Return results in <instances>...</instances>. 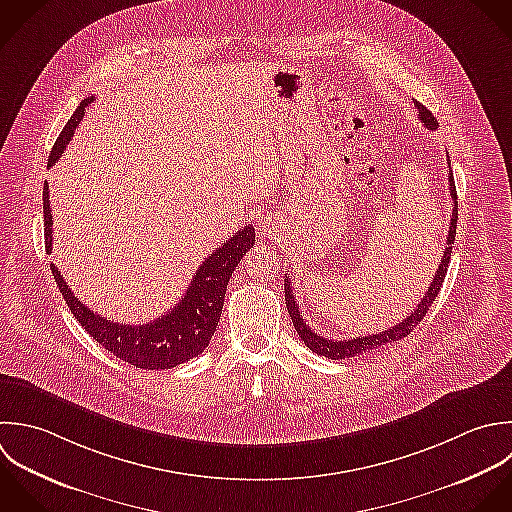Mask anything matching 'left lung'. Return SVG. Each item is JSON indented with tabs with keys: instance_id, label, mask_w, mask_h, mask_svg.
Instances as JSON below:
<instances>
[{
	"instance_id": "obj_1",
	"label": "left lung",
	"mask_w": 512,
	"mask_h": 512,
	"mask_svg": "<svg viewBox=\"0 0 512 512\" xmlns=\"http://www.w3.org/2000/svg\"><path fill=\"white\" fill-rule=\"evenodd\" d=\"M415 107L419 111V119L421 123L431 129V131H437L439 127V121L435 119V115L425 107L421 105L419 101H415ZM449 167H451V161H449ZM449 189H451V197H453V217H451V227H449V235H447V247L443 251V259L439 263V269L433 277V283L431 287L427 289V293L423 295L421 303L409 313L407 319H403L401 323L393 325L391 329L383 331V333H377V335H367V337H353V339H343V341H333V339H325L321 335H317L315 331L309 329V325L305 323L301 311H299V305L295 301V295H293V289H291V281L289 277H285V303H287V311L293 319V327L295 331L299 333L301 341L317 355H323L327 359H333V361H341V359H349V357H357L361 353H369V351H375L383 345H389V343H395V341H401L405 339L407 335L413 333V329L421 323V319L427 315L429 307L433 305V301L437 299L439 291H441V285L445 281V275H447V269H449V261H451V253H453V245H455V235H457V219H459V203H457V189H455V179H453V171L449 169Z\"/></svg>"
}]
</instances>
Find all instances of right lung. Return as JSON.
<instances>
[{
    "label": "right lung",
    "mask_w": 512,
    "mask_h": 512,
    "mask_svg": "<svg viewBox=\"0 0 512 512\" xmlns=\"http://www.w3.org/2000/svg\"><path fill=\"white\" fill-rule=\"evenodd\" d=\"M93 103V95L85 97L67 125L63 127L61 135L57 137L47 167L55 165V161L61 157L65 145L73 137L75 127L81 123L85 109ZM51 207H49V191L47 181L43 183V233H45V251L51 253V241H53V229H51ZM255 243V229L251 225H245L241 231H237L227 243H223L217 251H213L197 269L193 275L191 285L187 287L185 295L179 299V303L161 319H155L147 325H125V323H113L97 313H93L89 307H85L69 289L63 275L57 271L55 265H51L53 279L73 313V317L81 323V327L109 353H113L117 359L137 367V369H171L177 367L205 351L209 345L219 317L223 309V299L227 291V283L243 255L253 247Z\"/></svg>",
    "instance_id": "obj_1"
}]
</instances>
